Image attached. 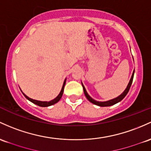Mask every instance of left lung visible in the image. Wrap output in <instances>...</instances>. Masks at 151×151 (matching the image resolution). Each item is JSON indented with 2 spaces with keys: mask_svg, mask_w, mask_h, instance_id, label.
I'll return each mask as SVG.
<instances>
[{
  "mask_svg": "<svg viewBox=\"0 0 151 151\" xmlns=\"http://www.w3.org/2000/svg\"><path fill=\"white\" fill-rule=\"evenodd\" d=\"M134 72H135V70L133 71V73H132V77H131V79H130V82H129L128 84H127V88L125 89V90L124 91V92H122V93L120 94V95L119 96V97H116V98L113 99V100L107 101V102H97V101L93 100V99H92V97H91L90 96H89V94H87V91H86L85 88H84V85H83V84H82V87H83V90H84V94H85L86 97H87V100H88L89 102H92V103H93V104H94V105H96L100 106V107H107V106H111V105H115V104L117 103V102H120V101H121L122 99H123L124 97H125V96H126V94H127V92H129V89H130V87H131V84H132V79H133Z\"/></svg>",
  "mask_w": 151,
  "mask_h": 151,
  "instance_id": "1",
  "label": "left lung"
}]
</instances>
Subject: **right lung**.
I'll return each instance as SVG.
<instances>
[{"label":"right lung","instance_id":"right-lung-1","mask_svg":"<svg viewBox=\"0 0 151 151\" xmlns=\"http://www.w3.org/2000/svg\"><path fill=\"white\" fill-rule=\"evenodd\" d=\"M65 83H66V79L64 80V84H63V86H62V90H61L60 93L59 94V95H58L55 99H54V100H51V101H49V102H41V101H38V100H33V99H31V98H29V97H27V96H26L24 93H23V94H24V95L26 97V98L28 99V100H29V101H31V102H33V103H34V104H36V105L40 106V107H48V106L54 105V104L57 103V102H58L59 100H60V99L62 98V97L63 92H64V85H65Z\"/></svg>","mask_w":151,"mask_h":151}]
</instances>
